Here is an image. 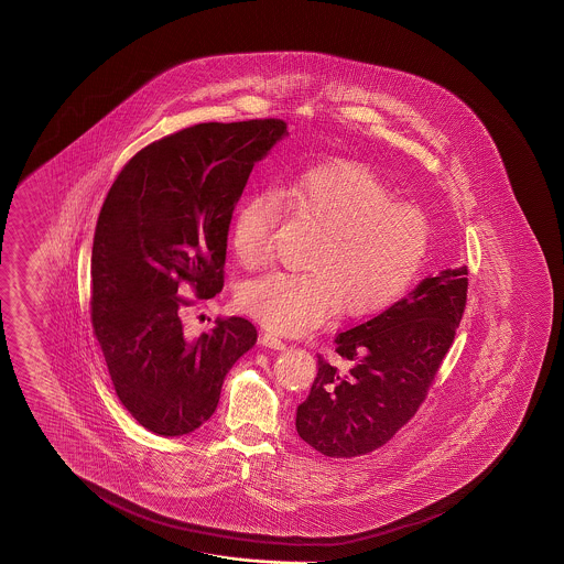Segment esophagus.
<instances>
[{"mask_svg":"<svg viewBox=\"0 0 564 564\" xmlns=\"http://www.w3.org/2000/svg\"><path fill=\"white\" fill-rule=\"evenodd\" d=\"M258 343H260L262 347H271V349H285V341H281L279 337H274L271 333H262Z\"/></svg>","mask_w":564,"mask_h":564,"instance_id":"34e87169","label":"esophagus"}]
</instances>
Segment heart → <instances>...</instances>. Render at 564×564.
<instances>
[{
    "label": "heart",
    "mask_w": 564,
    "mask_h": 564,
    "mask_svg": "<svg viewBox=\"0 0 564 564\" xmlns=\"http://www.w3.org/2000/svg\"><path fill=\"white\" fill-rule=\"evenodd\" d=\"M293 215L321 238L307 257V273L264 274L239 291V306L281 335L323 325L337 307L368 316L410 288L424 264L430 227L420 208L393 203V192L366 165L326 163L304 171L279 189ZM279 200L271 192L248 196L231 223V246L246 267L262 264L271 250Z\"/></svg>",
    "instance_id": "1"
}]
</instances>
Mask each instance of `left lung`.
<instances>
[{
    "mask_svg": "<svg viewBox=\"0 0 564 564\" xmlns=\"http://www.w3.org/2000/svg\"><path fill=\"white\" fill-rule=\"evenodd\" d=\"M467 300V267L427 274L375 318L339 333V370L318 356V375L295 413L302 441L326 457H358L389 443L426 399L453 345Z\"/></svg>",
    "mask_w": 564,
    "mask_h": 564,
    "instance_id": "obj_1",
    "label": "left lung"
}]
</instances>
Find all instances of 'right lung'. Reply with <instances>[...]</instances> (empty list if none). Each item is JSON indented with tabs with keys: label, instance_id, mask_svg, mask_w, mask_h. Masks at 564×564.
<instances>
[{
	"label": "right lung",
	"instance_id": "obj_1",
	"mask_svg": "<svg viewBox=\"0 0 564 564\" xmlns=\"http://www.w3.org/2000/svg\"><path fill=\"white\" fill-rule=\"evenodd\" d=\"M290 137L281 120L206 121L134 154L109 189L93 241V326L121 405L159 436H184L217 410L223 380L257 328L231 316L184 335L182 281L223 290L234 208L258 161Z\"/></svg>",
	"mask_w": 564,
	"mask_h": 564
}]
</instances>
